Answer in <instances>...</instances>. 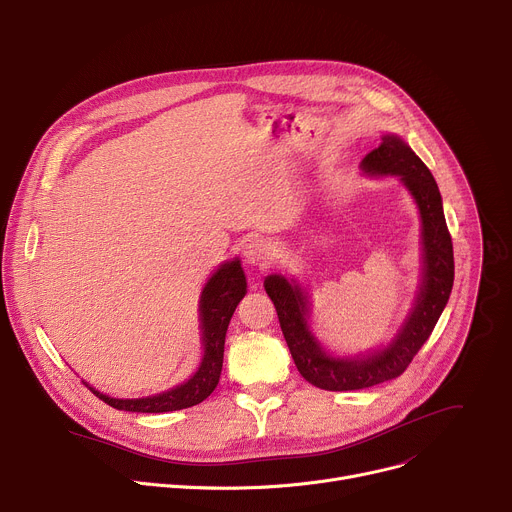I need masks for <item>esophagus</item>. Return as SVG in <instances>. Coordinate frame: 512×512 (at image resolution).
Masks as SVG:
<instances>
[{"instance_id":"34e87169","label":"esophagus","mask_w":512,"mask_h":512,"mask_svg":"<svg viewBox=\"0 0 512 512\" xmlns=\"http://www.w3.org/2000/svg\"><path fill=\"white\" fill-rule=\"evenodd\" d=\"M243 257L245 263L255 265L259 269H267V265L273 259V249L271 243H267L265 239H251L245 247H243Z\"/></svg>"}]
</instances>
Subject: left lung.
Returning a JSON list of instances; mask_svg holds the SVG:
<instances>
[{
    "instance_id": "obj_1",
    "label": "left lung",
    "mask_w": 512,
    "mask_h": 512,
    "mask_svg": "<svg viewBox=\"0 0 512 512\" xmlns=\"http://www.w3.org/2000/svg\"><path fill=\"white\" fill-rule=\"evenodd\" d=\"M361 167L371 175H398L416 200L423 220V284L404 327L386 349L341 359L324 353L308 331V300L302 288L282 275L265 277L263 286L277 310L292 359L302 378L320 390H363L404 374L431 337L453 288V243L429 167L394 134H386L382 145L365 155Z\"/></svg>"
}]
</instances>
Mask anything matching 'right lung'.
<instances>
[{
	"instance_id": "add662e5",
	"label": "right lung",
	"mask_w": 512,
	"mask_h": 512,
	"mask_svg": "<svg viewBox=\"0 0 512 512\" xmlns=\"http://www.w3.org/2000/svg\"><path fill=\"white\" fill-rule=\"evenodd\" d=\"M245 294H247V280L239 259L220 265L218 271L208 280L200 298L204 357L198 371L188 382H183L181 386H175L163 394L136 398V400L110 398L94 388L89 390L94 392L100 400L110 404L112 408L128 410V412H171V410H181V408L200 404L214 392L220 380L224 337H226L228 322Z\"/></svg>"
}]
</instances>
